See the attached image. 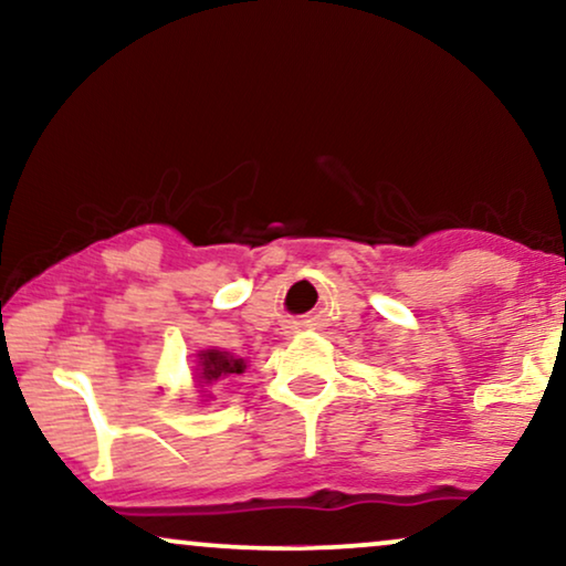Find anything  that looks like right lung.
<instances>
[{
  "label": "right lung",
  "mask_w": 566,
  "mask_h": 566,
  "mask_svg": "<svg viewBox=\"0 0 566 566\" xmlns=\"http://www.w3.org/2000/svg\"><path fill=\"white\" fill-rule=\"evenodd\" d=\"M244 368H247V363L242 358H237V355L223 353V350H200L196 378H198V384L203 386V384L221 381V378L244 374Z\"/></svg>",
  "instance_id": "1"
}]
</instances>
